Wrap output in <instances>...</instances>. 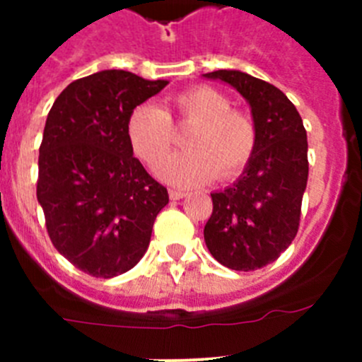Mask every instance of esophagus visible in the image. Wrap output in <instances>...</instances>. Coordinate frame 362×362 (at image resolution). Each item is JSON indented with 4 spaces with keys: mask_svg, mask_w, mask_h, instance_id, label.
Masks as SVG:
<instances>
[{
    "mask_svg": "<svg viewBox=\"0 0 362 362\" xmlns=\"http://www.w3.org/2000/svg\"><path fill=\"white\" fill-rule=\"evenodd\" d=\"M168 196H170V199L177 201V199H183L187 194H185V192H181V190H174V188H172V190H168Z\"/></svg>",
    "mask_w": 362,
    "mask_h": 362,
    "instance_id": "34e87169",
    "label": "esophagus"
}]
</instances>
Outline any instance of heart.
Here are the masks:
<instances>
[{"instance_id":"b5f03b06","label":"heart","mask_w":362,"mask_h":362,"mask_svg":"<svg viewBox=\"0 0 362 362\" xmlns=\"http://www.w3.org/2000/svg\"><path fill=\"white\" fill-rule=\"evenodd\" d=\"M175 129H190L183 148L161 166L163 179L175 187H196L217 175L232 179L250 163L257 127L246 112L212 86L199 85L168 99L165 110L139 105L127 119V139L136 158L156 170L170 152Z\"/></svg>"}]
</instances>
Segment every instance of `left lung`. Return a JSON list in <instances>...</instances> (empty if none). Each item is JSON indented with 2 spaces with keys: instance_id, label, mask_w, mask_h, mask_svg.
Here are the masks:
<instances>
[{
  "instance_id": "1",
  "label": "left lung",
  "mask_w": 362,
  "mask_h": 362,
  "mask_svg": "<svg viewBox=\"0 0 362 362\" xmlns=\"http://www.w3.org/2000/svg\"><path fill=\"white\" fill-rule=\"evenodd\" d=\"M204 78L232 85L250 103L257 146L241 177L214 192L204 225L210 254L226 268L250 272L274 263L297 235L308 181V141L299 112L277 86L241 70Z\"/></svg>"
}]
</instances>
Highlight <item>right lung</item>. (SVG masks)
I'll return each mask as SVG.
<instances>
[{
  "mask_svg": "<svg viewBox=\"0 0 362 362\" xmlns=\"http://www.w3.org/2000/svg\"><path fill=\"white\" fill-rule=\"evenodd\" d=\"M168 81L101 70L70 83L49 112L40 146L37 201L56 250L110 279L139 263L168 192L134 158L130 112Z\"/></svg>",
  "mask_w": 362,
  "mask_h": 362,
  "instance_id": "add662e5",
  "label": "right lung"
}]
</instances>
